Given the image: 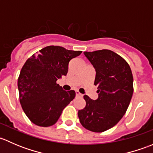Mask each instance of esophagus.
Instances as JSON below:
<instances>
[{
	"instance_id": "34e87169",
	"label": "esophagus",
	"mask_w": 153,
	"mask_h": 153,
	"mask_svg": "<svg viewBox=\"0 0 153 153\" xmlns=\"http://www.w3.org/2000/svg\"><path fill=\"white\" fill-rule=\"evenodd\" d=\"M75 95H76V96H82V95L78 91H75Z\"/></svg>"
}]
</instances>
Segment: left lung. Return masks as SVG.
I'll list each match as a JSON object with an SVG mask.
<instances>
[{"mask_svg":"<svg viewBox=\"0 0 153 153\" xmlns=\"http://www.w3.org/2000/svg\"><path fill=\"white\" fill-rule=\"evenodd\" d=\"M95 69L94 84L98 97L92 100L84 96L86 106L78 110L80 122L84 128L101 132L115 126L122 118L133 93V77L126 61L109 49L84 52Z\"/></svg>","mask_w":153,"mask_h":153,"instance_id":"left-lung-1","label":"left lung"}]
</instances>
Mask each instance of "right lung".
Here are the masks:
<instances>
[{
  "instance_id": "1",
  "label": "right lung",
  "mask_w": 153,
  "mask_h": 153,
  "mask_svg": "<svg viewBox=\"0 0 153 153\" xmlns=\"http://www.w3.org/2000/svg\"><path fill=\"white\" fill-rule=\"evenodd\" d=\"M81 52L49 46L26 61L18 87L23 110L33 124L45 127L55 124L63 109L74 99L75 91L66 92L56 81L67 75L70 60Z\"/></svg>"
}]
</instances>
